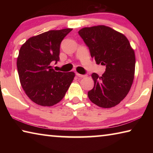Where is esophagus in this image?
Wrapping results in <instances>:
<instances>
[{
  "instance_id": "obj_1",
  "label": "esophagus",
  "mask_w": 153,
  "mask_h": 153,
  "mask_svg": "<svg viewBox=\"0 0 153 153\" xmlns=\"http://www.w3.org/2000/svg\"><path fill=\"white\" fill-rule=\"evenodd\" d=\"M76 75H77V76L79 77H85L87 76V75H82V74H79L78 73H77Z\"/></svg>"
}]
</instances>
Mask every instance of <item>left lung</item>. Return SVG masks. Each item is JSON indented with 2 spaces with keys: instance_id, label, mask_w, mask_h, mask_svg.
<instances>
[{
  "instance_id": "1",
  "label": "left lung",
  "mask_w": 153,
  "mask_h": 153,
  "mask_svg": "<svg viewBox=\"0 0 153 153\" xmlns=\"http://www.w3.org/2000/svg\"><path fill=\"white\" fill-rule=\"evenodd\" d=\"M78 33L97 64L106 66L102 76L92 74L94 85L88 92L89 99L100 107H115L126 97L132 85L134 51L123 33L105 25L84 27Z\"/></svg>"
}]
</instances>
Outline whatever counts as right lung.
I'll return each mask as SVG.
<instances>
[{
    "label": "right lung",
    "instance_id": "1",
    "mask_svg": "<svg viewBox=\"0 0 153 153\" xmlns=\"http://www.w3.org/2000/svg\"><path fill=\"white\" fill-rule=\"evenodd\" d=\"M72 30H50L30 38L20 48L17 67L21 85L31 100L51 107L63 99L75 77L74 72L55 71L60 45Z\"/></svg>",
    "mask_w": 153,
    "mask_h": 153
}]
</instances>
